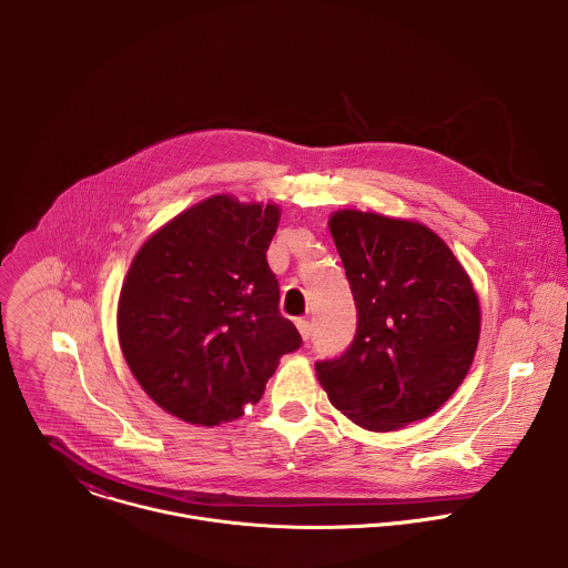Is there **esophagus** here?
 Segmentation results:
<instances>
[{"instance_id": "esophagus-1", "label": "esophagus", "mask_w": 568, "mask_h": 568, "mask_svg": "<svg viewBox=\"0 0 568 568\" xmlns=\"http://www.w3.org/2000/svg\"><path fill=\"white\" fill-rule=\"evenodd\" d=\"M297 329H300V334H302L304 341H308V338L313 336V325H311L308 320H297Z\"/></svg>"}]
</instances>
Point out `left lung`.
Returning <instances> with one entry per match:
<instances>
[{
	"mask_svg": "<svg viewBox=\"0 0 568 568\" xmlns=\"http://www.w3.org/2000/svg\"><path fill=\"white\" fill-rule=\"evenodd\" d=\"M329 234L358 311L349 347L315 365L329 403L376 433L428 417L477 352L481 311L466 268L415 221L341 210Z\"/></svg>",
	"mask_w": 568,
	"mask_h": 568,
	"instance_id": "obj_1",
	"label": "left lung"
}]
</instances>
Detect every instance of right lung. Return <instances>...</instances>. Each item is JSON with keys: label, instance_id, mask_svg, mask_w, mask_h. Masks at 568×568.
Masks as SVG:
<instances>
[{"label": "right lung", "instance_id": "obj_1", "mask_svg": "<svg viewBox=\"0 0 568 568\" xmlns=\"http://www.w3.org/2000/svg\"><path fill=\"white\" fill-rule=\"evenodd\" d=\"M280 207L210 196L155 232L118 302L129 369L170 415L219 426L255 405L284 354L302 345L280 315L266 248Z\"/></svg>", "mask_w": 568, "mask_h": 568}]
</instances>
